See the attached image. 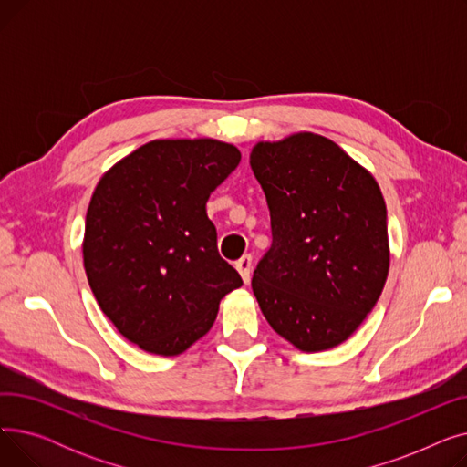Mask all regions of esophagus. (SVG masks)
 Returning <instances> with one entry per match:
<instances>
[{
	"instance_id": "34e87169",
	"label": "esophagus",
	"mask_w": 467,
	"mask_h": 467,
	"mask_svg": "<svg viewBox=\"0 0 467 467\" xmlns=\"http://www.w3.org/2000/svg\"><path fill=\"white\" fill-rule=\"evenodd\" d=\"M236 271L240 273L244 284H250V278H252V255H242L236 263Z\"/></svg>"
}]
</instances>
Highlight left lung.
Segmentation results:
<instances>
[{
    "label": "left lung",
    "mask_w": 467,
    "mask_h": 467,
    "mask_svg": "<svg viewBox=\"0 0 467 467\" xmlns=\"http://www.w3.org/2000/svg\"><path fill=\"white\" fill-rule=\"evenodd\" d=\"M250 164L271 210L273 244L252 287L271 327L303 352L345 342L377 305L389 265L375 178L312 132L261 141Z\"/></svg>",
    "instance_id": "8db88e82"
}]
</instances>
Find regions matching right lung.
I'll use <instances>...</instances> for the list:
<instances>
[{
	"label": "right lung",
	"instance_id": "add662e5",
	"mask_svg": "<svg viewBox=\"0 0 467 467\" xmlns=\"http://www.w3.org/2000/svg\"><path fill=\"white\" fill-rule=\"evenodd\" d=\"M238 162L231 143L155 140L98 182L85 219L87 278L102 312L141 350L182 354L242 285L206 215L208 196Z\"/></svg>",
	"mask_w": 467,
	"mask_h": 467
}]
</instances>
